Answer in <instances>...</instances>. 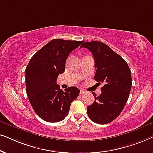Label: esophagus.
Returning a JSON list of instances; mask_svg holds the SVG:
<instances>
[{
	"label": "esophagus",
	"mask_w": 153,
	"mask_h": 153,
	"mask_svg": "<svg viewBox=\"0 0 153 153\" xmlns=\"http://www.w3.org/2000/svg\"><path fill=\"white\" fill-rule=\"evenodd\" d=\"M85 93V91H83V89H81L80 90V95H83V94H84Z\"/></svg>",
	"instance_id": "34e87169"
}]
</instances>
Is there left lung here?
<instances>
[{"label": "left lung", "instance_id": "1", "mask_svg": "<svg viewBox=\"0 0 153 153\" xmlns=\"http://www.w3.org/2000/svg\"><path fill=\"white\" fill-rule=\"evenodd\" d=\"M93 55L96 68L94 79L103 83L102 93H93L95 102L87 107L89 118L98 124H107L120 114L127 103L131 88V72L126 61L103 42H85Z\"/></svg>", "mask_w": 153, "mask_h": 153}]
</instances>
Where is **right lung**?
Masks as SVG:
<instances>
[{"mask_svg":"<svg viewBox=\"0 0 153 153\" xmlns=\"http://www.w3.org/2000/svg\"><path fill=\"white\" fill-rule=\"evenodd\" d=\"M83 41L54 39L37 51L26 68V89L31 106L39 118L49 123L61 121L80 91L72 86L62 91L56 83L65 70L69 54Z\"/></svg>","mask_w":153,"mask_h":153,"instance_id":"1","label":"right lung"}]
</instances>
